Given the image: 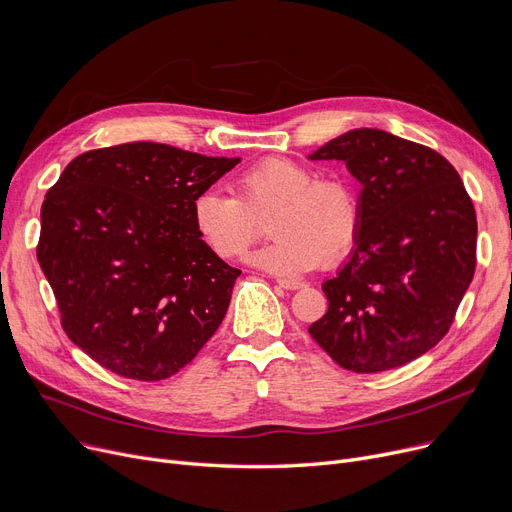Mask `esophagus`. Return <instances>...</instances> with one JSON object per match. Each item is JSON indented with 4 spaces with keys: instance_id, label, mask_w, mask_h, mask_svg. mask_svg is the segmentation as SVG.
Returning a JSON list of instances; mask_svg holds the SVG:
<instances>
[{
    "instance_id": "esophagus-1",
    "label": "esophagus",
    "mask_w": 512,
    "mask_h": 512,
    "mask_svg": "<svg viewBox=\"0 0 512 512\" xmlns=\"http://www.w3.org/2000/svg\"><path fill=\"white\" fill-rule=\"evenodd\" d=\"M276 282H278V286L284 288V290H299V288L305 286L301 280H292V278H278Z\"/></svg>"
}]
</instances>
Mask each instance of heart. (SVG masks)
Here are the masks:
<instances>
[{
	"instance_id": "b5f03b06",
	"label": "heart",
	"mask_w": 512,
	"mask_h": 512,
	"mask_svg": "<svg viewBox=\"0 0 512 512\" xmlns=\"http://www.w3.org/2000/svg\"><path fill=\"white\" fill-rule=\"evenodd\" d=\"M234 194L203 191L193 201V228L220 259H238L259 236V220L272 215L270 245L251 263L265 272L303 274L319 261L332 265L353 249L361 203L344 178H315L299 161L270 157L234 180Z\"/></svg>"
}]
</instances>
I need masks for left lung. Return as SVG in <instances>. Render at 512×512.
I'll use <instances>...</instances> for the list:
<instances>
[{
    "instance_id": "8db88e82",
    "label": "left lung",
    "mask_w": 512,
    "mask_h": 512,
    "mask_svg": "<svg viewBox=\"0 0 512 512\" xmlns=\"http://www.w3.org/2000/svg\"><path fill=\"white\" fill-rule=\"evenodd\" d=\"M309 159H340L361 184L357 247L324 282L311 338L344 369L378 373L434 348L475 274L477 218L450 161L378 128L340 134Z\"/></svg>"
}]
</instances>
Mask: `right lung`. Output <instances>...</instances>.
Masks as SVG:
<instances>
[{
	"mask_svg": "<svg viewBox=\"0 0 512 512\" xmlns=\"http://www.w3.org/2000/svg\"><path fill=\"white\" fill-rule=\"evenodd\" d=\"M238 157L124 143L74 157L41 207L37 259L68 338L128 380H166L220 328L240 270L193 228Z\"/></svg>",
	"mask_w": 512,
	"mask_h": 512,
	"instance_id": "1",
	"label": "right lung"
}]
</instances>
